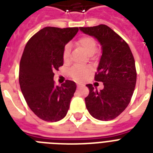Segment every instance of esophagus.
Returning <instances> with one entry per match:
<instances>
[{"label": "esophagus", "mask_w": 153, "mask_h": 153, "mask_svg": "<svg viewBox=\"0 0 153 153\" xmlns=\"http://www.w3.org/2000/svg\"><path fill=\"white\" fill-rule=\"evenodd\" d=\"M82 84H80V83L77 84V87H78V88H80V87H82Z\"/></svg>", "instance_id": "34e87169"}]
</instances>
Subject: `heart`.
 I'll return each mask as SVG.
<instances>
[{"mask_svg":"<svg viewBox=\"0 0 153 153\" xmlns=\"http://www.w3.org/2000/svg\"><path fill=\"white\" fill-rule=\"evenodd\" d=\"M77 45L83 49L88 55H93L97 51V43L95 39L91 36H82L77 41ZM62 59L64 62L70 60V46L66 45L62 52ZM91 73V69L87 67H73L70 71V75L76 81H82Z\"/></svg>","mask_w":153,"mask_h":153,"instance_id":"b5f03b06","label":"heart"}]
</instances>
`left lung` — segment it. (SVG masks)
<instances>
[{
	"mask_svg": "<svg viewBox=\"0 0 153 153\" xmlns=\"http://www.w3.org/2000/svg\"><path fill=\"white\" fill-rule=\"evenodd\" d=\"M84 34L97 39L102 46V56L96 73V81L104 88L98 91L91 84L85 98L91 116L100 121L116 118L128 106L137 82L135 60L128 44L105 25L79 27Z\"/></svg>",
	"mask_w": 153,
	"mask_h": 153,
	"instance_id": "8db88e82",
	"label": "left lung"
}]
</instances>
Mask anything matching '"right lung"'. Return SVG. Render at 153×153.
<instances>
[{
  "mask_svg": "<svg viewBox=\"0 0 153 153\" xmlns=\"http://www.w3.org/2000/svg\"><path fill=\"white\" fill-rule=\"evenodd\" d=\"M78 31V27H44L25 48L19 70L20 90L30 109L44 121H60L69 109L76 84L67 80L58 86L53 79L54 71L63 65L65 45Z\"/></svg>",
  "mask_w": 153,
  "mask_h": 153,
  "instance_id": "1",
  "label": "right lung"
}]
</instances>
